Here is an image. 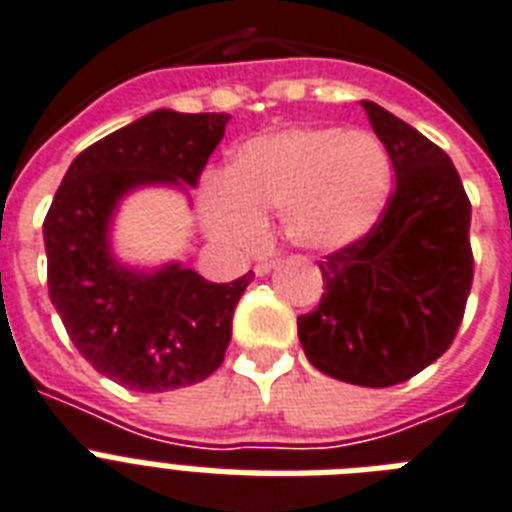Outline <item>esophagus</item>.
<instances>
[{"instance_id":"34e87169","label":"esophagus","mask_w":512,"mask_h":512,"mask_svg":"<svg viewBox=\"0 0 512 512\" xmlns=\"http://www.w3.org/2000/svg\"><path fill=\"white\" fill-rule=\"evenodd\" d=\"M273 268H276V260H263V263L255 265V273L257 276H268Z\"/></svg>"}]
</instances>
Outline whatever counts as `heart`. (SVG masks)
Instances as JSON below:
<instances>
[{"instance_id": "heart-1", "label": "heart", "mask_w": 512, "mask_h": 512, "mask_svg": "<svg viewBox=\"0 0 512 512\" xmlns=\"http://www.w3.org/2000/svg\"><path fill=\"white\" fill-rule=\"evenodd\" d=\"M392 191V157L373 134L344 128H289L236 149L223 181L202 191L210 236L255 247L263 220L281 218L302 249H339L376 226Z\"/></svg>"}]
</instances>
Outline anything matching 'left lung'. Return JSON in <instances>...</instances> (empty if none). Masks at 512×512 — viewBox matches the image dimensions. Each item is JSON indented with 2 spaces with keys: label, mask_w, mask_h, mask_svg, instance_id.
<instances>
[{
  "label": "left lung",
  "mask_w": 512,
  "mask_h": 512,
  "mask_svg": "<svg viewBox=\"0 0 512 512\" xmlns=\"http://www.w3.org/2000/svg\"><path fill=\"white\" fill-rule=\"evenodd\" d=\"M392 157L394 194L376 226L321 260L318 310L297 318L307 360L357 386H394L450 350L473 284L471 202L444 149L363 99Z\"/></svg>",
  "instance_id": "left-lung-1"
}]
</instances>
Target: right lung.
Segmentation results:
<instances>
[{"instance_id": "right-lung-1", "label": "right lung", "mask_w": 512, "mask_h": 512, "mask_svg": "<svg viewBox=\"0 0 512 512\" xmlns=\"http://www.w3.org/2000/svg\"><path fill=\"white\" fill-rule=\"evenodd\" d=\"M226 123L223 112L155 110L118 128L70 162L44 218L54 310L91 368L131 392H170L218 371L255 278L213 284L181 263L136 270L112 255L120 199L139 186H197Z\"/></svg>"}]
</instances>
